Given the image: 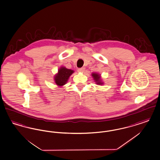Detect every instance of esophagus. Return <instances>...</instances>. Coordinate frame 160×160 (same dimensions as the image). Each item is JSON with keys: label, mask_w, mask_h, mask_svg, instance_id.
<instances>
[{"label": "esophagus", "mask_w": 160, "mask_h": 160, "mask_svg": "<svg viewBox=\"0 0 160 160\" xmlns=\"http://www.w3.org/2000/svg\"><path fill=\"white\" fill-rule=\"evenodd\" d=\"M78 71L79 72H83L84 71V68H82L78 69Z\"/></svg>", "instance_id": "esophagus-1"}]
</instances>
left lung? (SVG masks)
I'll list each match as a JSON object with an SVG mask.
<instances>
[{
  "label": "left lung",
  "mask_w": 160,
  "mask_h": 160,
  "mask_svg": "<svg viewBox=\"0 0 160 160\" xmlns=\"http://www.w3.org/2000/svg\"><path fill=\"white\" fill-rule=\"evenodd\" d=\"M92 76L93 78V80H95V82H96V83L97 84H101H101H103V82H102L101 79V76L98 73H92Z\"/></svg>",
  "instance_id": "obj_1"
}]
</instances>
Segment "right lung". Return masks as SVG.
<instances>
[{
    "label": "right lung",
    "mask_w": 160,
    "mask_h": 160,
    "mask_svg": "<svg viewBox=\"0 0 160 160\" xmlns=\"http://www.w3.org/2000/svg\"><path fill=\"white\" fill-rule=\"evenodd\" d=\"M73 70L62 67L58 70V73L54 76V81L59 86H62L67 83L69 77L74 72Z\"/></svg>",
    "instance_id": "add662e5"
}]
</instances>
